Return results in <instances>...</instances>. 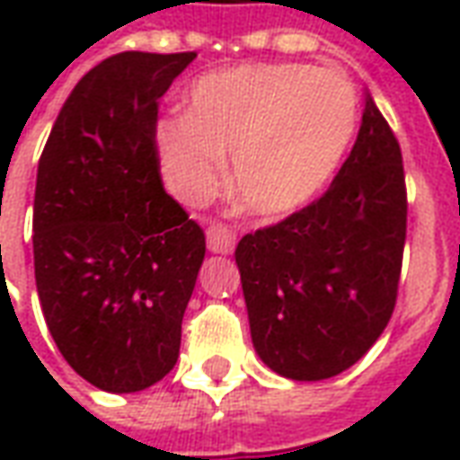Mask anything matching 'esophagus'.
<instances>
[{"label":"esophagus","mask_w":460,"mask_h":460,"mask_svg":"<svg viewBox=\"0 0 460 460\" xmlns=\"http://www.w3.org/2000/svg\"><path fill=\"white\" fill-rule=\"evenodd\" d=\"M236 246V234L226 226V224H211L207 231V249L211 253H231Z\"/></svg>","instance_id":"esophagus-1"}]
</instances>
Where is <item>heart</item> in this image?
I'll return each instance as SVG.
<instances>
[{"label": "heart", "mask_w": 460, "mask_h": 460, "mask_svg": "<svg viewBox=\"0 0 460 460\" xmlns=\"http://www.w3.org/2000/svg\"><path fill=\"white\" fill-rule=\"evenodd\" d=\"M357 130V95L345 75L300 64H246L201 75L187 113L164 115L155 147L170 190L199 204L219 190L234 155L243 211L283 219L335 180Z\"/></svg>", "instance_id": "heart-1"}]
</instances>
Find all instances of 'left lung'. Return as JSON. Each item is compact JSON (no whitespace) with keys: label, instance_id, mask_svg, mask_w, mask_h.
Returning a JSON list of instances; mask_svg holds the SVG:
<instances>
[{"label":"left lung","instance_id":"1","mask_svg":"<svg viewBox=\"0 0 460 460\" xmlns=\"http://www.w3.org/2000/svg\"><path fill=\"white\" fill-rule=\"evenodd\" d=\"M404 239L402 150L367 93L355 147L330 190L236 246L263 365L320 382L362 359L392 318Z\"/></svg>","mask_w":460,"mask_h":460}]
</instances>
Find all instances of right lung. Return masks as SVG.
<instances>
[{
  "instance_id": "1",
  "label": "right lung",
  "mask_w": 460,
  "mask_h": 460,
  "mask_svg": "<svg viewBox=\"0 0 460 460\" xmlns=\"http://www.w3.org/2000/svg\"><path fill=\"white\" fill-rule=\"evenodd\" d=\"M197 58L125 51L91 68L39 160L34 273L56 347L85 382L130 394L170 372L204 231L162 187L157 105Z\"/></svg>"
}]
</instances>
